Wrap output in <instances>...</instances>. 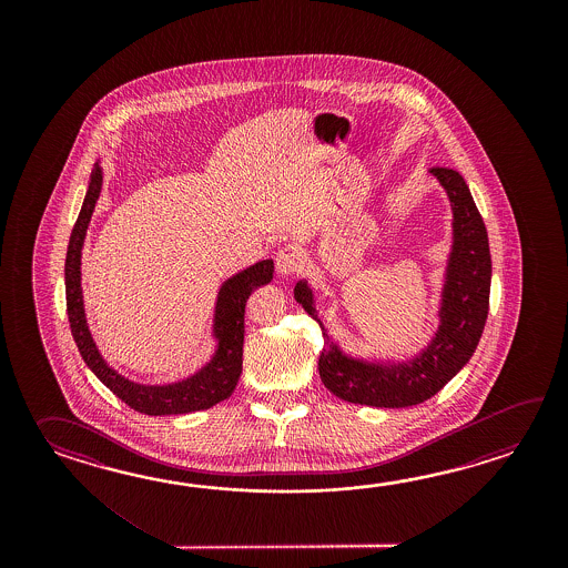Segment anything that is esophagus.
<instances>
[{
    "mask_svg": "<svg viewBox=\"0 0 568 568\" xmlns=\"http://www.w3.org/2000/svg\"><path fill=\"white\" fill-rule=\"evenodd\" d=\"M304 266V254L298 245H286L276 255V270L280 276H294Z\"/></svg>",
    "mask_w": 568,
    "mask_h": 568,
    "instance_id": "esophagus-1",
    "label": "esophagus"
}]
</instances>
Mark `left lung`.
<instances>
[{"label": "left lung", "instance_id": "left-lung-1", "mask_svg": "<svg viewBox=\"0 0 568 568\" xmlns=\"http://www.w3.org/2000/svg\"><path fill=\"white\" fill-rule=\"evenodd\" d=\"M453 209V247L443 286L440 325L430 345L410 362H363L345 355L321 323L311 286L301 280L294 298L323 328L318 374L337 398L375 408H406L433 398L471 359L489 313L491 254L481 215L457 170L430 169Z\"/></svg>", "mask_w": 568, "mask_h": 568}]
</instances>
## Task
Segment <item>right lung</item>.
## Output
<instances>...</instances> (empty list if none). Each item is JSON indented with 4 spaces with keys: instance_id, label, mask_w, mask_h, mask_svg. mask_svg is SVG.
<instances>
[{
    "instance_id": "obj_1",
    "label": "right lung",
    "mask_w": 568,
    "mask_h": 568,
    "mask_svg": "<svg viewBox=\"0 0 568 568\" xmlns=\"http://www.w3.org/2000/svg\"><path fill=\"white\" fill-rule=\"evenodd\" d=\"M103 184V170L99 164L91 172L85 201L74 223L71 242L64 262V286H67V314L71 323L74 343L79 347L87 367L130 408L148 416H172L213 408L219 402L230 398L242 375L243 333H245V302L252 292L267 284L274 276V262L262 260L254 266L231 276L219 288L215 304L213 335L217 338V351L211 362L196 374L166 386H144L118 374L109 367L87 325L83 290H81V252L85 243L87 227L95 211L97 199Z\"/></svg>"
}]
</instances>
